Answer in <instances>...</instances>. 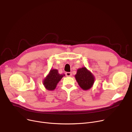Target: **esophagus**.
I'll list each match as a JSON object with an SVG mask.
<instances>
[{
    "mask_svg": "<svg viewBox=\"0 0 132 132\" xmlns=\"http://www.w3.org/2000/svg\"><path fill=\"white\" fill-rule=\"evenodd\" d=\"M65 74H66V77H72V74L71 72H66L65 73Z\"/></svg>",
    "mask_w": 132,
    "mask_h": 132,
    "instance_id": "34e87169",
    "label": "esophagus"
}]
</instances>
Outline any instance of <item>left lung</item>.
Returning <instances> with one entry per match:
<instances>
[{"instance_id":"1","label":"left lung","mask_w":132,"mask_h":132,"mask_svg":"<svg viewBox=\"0 0 132 132\" xmlns=\"http://www.w3.org/2000/svg\"><path fill=\"white\" fill-rule=\"evenodd\" d=\"M75 78L79 86L84 90L90 89L95 82L94 75L86 67L78 69Z\"/></svg>"}]
</instances>
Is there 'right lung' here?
Instances as JSON below:
<instances>
[{
	"mask_svg": "<svg viewBox=\"0 0 132 132\" xmlns=\"http://www.w3.org/2000/svg\"><path fill=\"white\" fill-rule=\"evenodd\" d=\"M65 75L64 74H59L56 69H51L43 81V84L48 90H53L56 88L58 82Z\"/></svg>",
	"mask_w": 132,
	"mask_h": 132,
	"instance_id": "right-lung-1",
	"label": "right lung"
}]
</instances>
